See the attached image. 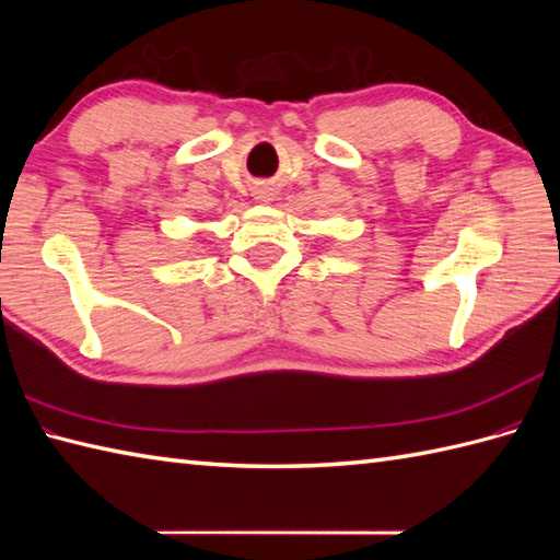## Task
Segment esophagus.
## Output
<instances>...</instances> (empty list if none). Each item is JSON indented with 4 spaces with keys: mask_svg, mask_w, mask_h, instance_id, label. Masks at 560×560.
<instances>
[{
    "mask_svg": "<svg viewBox=\"0 0 560 560\" xmlns=\"http://www.w3.org/2000/svg\"><path fill=\"white\" fill-rule=\"evenodd\" d=\"M255 195H257L259 201H271L273 199V187L271 185H259L255 189Z\"/></svg>",
    "mask_w": 560,
    "mask_h": 560,
    "instance_id": "obj_1",
    "label": "esophagus"
}]
</instances>
